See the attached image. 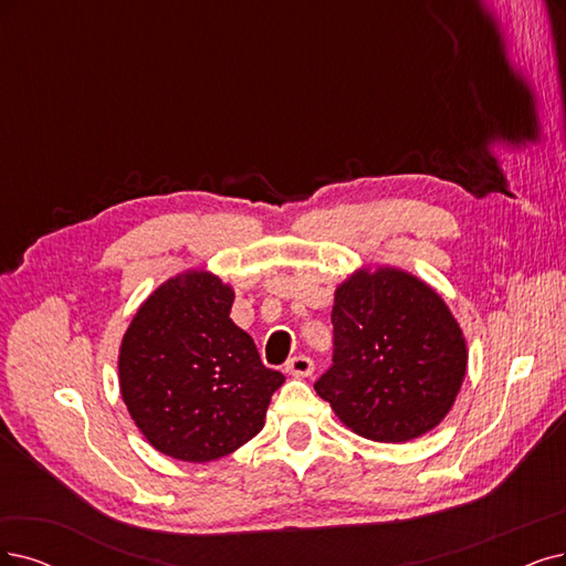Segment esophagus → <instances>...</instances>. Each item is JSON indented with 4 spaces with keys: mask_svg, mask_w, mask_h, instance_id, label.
Masks as SVG:
<instances>
[{
    "mask_svg": "<svg viewBox=\"0 0 566 566\" xmlns=\"http://www.w3.org/2000/svg\"><path fill=\"white\" fill-rule=\"evenodd\" d=\"M284 370L289 375H294V378H307V375L315 373V361H312L310 357H305V354H298V357L286 361Z\"/></svg>",
    "mask_w": 566,
    "mask_h": 566,
    "instance_id": "esophagus-1",
    "label": "esophagus"
}]
</instances>
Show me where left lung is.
Listing matches in <instances>:
<instances>
[{"label": "left lung", "mask_w": 566, "mask_h": 566, "mask_svg": "<svg viewBox=\"0 0 566 566\" xmlns=\"http://www.w3.org/2000/svg\"><path fill=\"white\" fill-rule=\"evenodd\" d=\"M331 322L333 364L315 389L352 431L403 443L443 420L467 343L431 286L394 268L359 270L338 286Z\"/></svg>", "instance_id": "8db88e82"}]
</instances>
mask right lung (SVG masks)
Returning <instances> with one entry per match:
<instances>
[{
  "label": "right lung",
  "mask_w": 566,
  "mask_h": 566,
  "mask_svg": "<svg viewBox=\"0 0 566 566\" xmlns=\"http://www.w3.org/2000/svg\"><path fill=\"white\" fill-rule=\"evenodd\" d=\"M233 298L219 277L186 272L154 291L120 343L125 406L146 441L181 462H212L251 441L284 382L230 319Z\"/></svg>",
  "instance_id": "obj_1"
}]
</instances>
